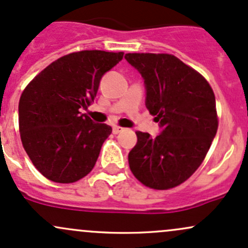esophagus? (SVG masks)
Wrapping results in <instances>:
<instances>
[{"instance_id":"1","label":"esophagus","mask_w":248,"mask_h":248,"mask_svg":"<svg viewBox=\"0 0 248 248\" xmlns=\"http://www.w3.org/2000/svg\"><path fill=\"white\" fill-rule=\"evenodd\" d=\"M122 129H124V128H122V127H120V126H114V127H113V133H114V134H119V133L121 132Z\"/></svg>"}]
</instances>
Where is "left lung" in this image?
Instances as JSON below:
<instances>
[{
    "mask_svg": "<svg viewBox=\"0 0 248 248\" xmlns=\"http://www.w3.org/2000/svg\"><path fill=\"white\" fill-rule=\"evenodd\" d=\"M146 84V107L162 132H137L129 168L146 187L179 186L202 164L217 130L213 89L205 78L172 54L128 53Z\"/></svg>",
    "mask_w": 248,
    "mask_h": 248,
    "instance_id": "8db88e82",
    "label": "left lung"
}]
</instances>
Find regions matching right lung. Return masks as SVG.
Instances as JSON below:
<instances>
[{
	"label": "right lung",
	"instance_id": "obj_1",
	"mask_svg": "<svg viewBox=\"0 0 248 248\" xmlns=\"http://www.w3.org/2000/svg\"><path fill=\"white\" fill-rule=\"evenodd\" d=\"M124 53L82 50L51 62L24 88L18 128L24 151L43 176L73 184L93 170L111 127L81 114L94 101L100 80Z\"/></svg>",
	"mask_w": 248,
	"mask_h": 248
}]
</instances>
